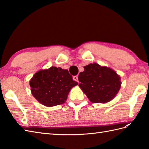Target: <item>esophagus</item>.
<instances>
[{
    "instance_id": "1",
    "label": "esophagus",
    "mask_w": 149,
    "mask_h": 149,
    "mask_svg": "<svg viewBox=\"0 0 149 149\" xmlns=\"http://www.w3.org/2000/svg\"><path fill=\"white\" fill-rule=\"evenodd\" d=\"M73 79H74L75 81L78 82L79 81H78V76H77V75H75V76L73 77Z\"/></svg>"
}]
</instances>
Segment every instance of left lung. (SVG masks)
<instances>
[{"label": "left lung", "instance_id": "obj_1", "mask_svg": "<svg viewBox=\"0 0 149 149\" xmlns=\"http://www.w3.org/2000/svg\"><path fill=\"white\" fill-rule=\"evenodd\" d=\"M79 86L91 102L107 103L113 100L121 87L120 75L112 68L96 63L84 66Z\"/></svg>", "mask_w": 149, "mask_h": 149}]
</instances>
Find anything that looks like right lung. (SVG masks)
<instances>
[{
    "instance_id": "add662e5",
    "label": "right lung",
    "mask_w": 149,
    "mask_h": 149,
    "mask_svg": "<svg viewBox=\"0 0 149 149\" xmlns=\"http://www.w3.org/2000/svg\"><path fill=\"white\" fill-rule=\"evenodd\" d=\"M29 84L33 96L43 106L52 107L65 103L70 91L78 83L68 70L51 66L35 73Z\"/></svg>"
}]
</instances>
